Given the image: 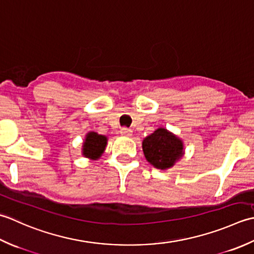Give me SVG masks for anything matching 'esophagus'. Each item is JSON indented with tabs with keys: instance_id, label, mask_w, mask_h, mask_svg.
I'll use <instances>...</instances> for the list:
<instances>
[{
	"instance_id": "1",
	"label": "esophagus",
	"mask_w": 254,
	"mask_h": 254,
	"mask_svg": "<svg viewBox=\"0 0 254 254\" xmlns=\"http://www.w3.org/2000/svg\"><path fill=\"white\" fill-rule=\"evenodd\" d=\"M121 133L123 136H126V137H130L132 134V130L131 129H128V128H122L121 129Z\"/></svg>"
}]
</instances>
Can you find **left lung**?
<instances>
[{
  "mask_svg": "<svg viewBox=\"0 0 254 254\" xmlns=\"http://www.w3.org/2000/svg\"><path fill=\"white\" fill-rule=\"evenodd\" d=\"M144 158L154 168L168 170L184 156L183 140L164 127H159L142 140Z\"/></svg>",
  "mask_w": 254,
  "mask_h": 254,
  "instance_id": "1",
  "label": "left lung"
}]
</instances>
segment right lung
Masks as SVG:
<instances>
[{
	"instance_id": "right-lung-1",
	"label": "right lung",
	"mask_w": 254,
	"mask_h": 254,
	"mask_svg": "<svg viewBox=\"0 0 254 254\" xmlns=\"http://www.w3.org/2000/svg\"><path fill=\"white\" fill-rule=\"evenodd\" d=\"M107 137L95 131H89L82 143V156L90 160H98L107 146Z\"/></svg>"
}]
</instances>
